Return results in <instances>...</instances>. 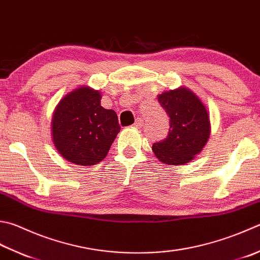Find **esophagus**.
I'll return each mask as SVG.
<instances>
[{
    "label": "esophagus",
    "mask_w": 260,
    "mask_h": 260,
    "mask_svg": "<svg viewBox=\"0 0 260 260\" xmlns=\"http://www.w3.org/2000/svg\"><path fill=\"white\" fill-rule=\"evenodd\" d=\"M143 125H144V120L141 119V117H138V119H137V121L134 123L135 128H141Z\"/></svg>",
    "instance_id": "1"
}]
</instances>
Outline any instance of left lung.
<instances>
[{
	"mask_svg": "<svg viewBox=\"0 0 260 260\" xmlns=\"http://www.w3.org/2000/svg\"><path fill=\"white\" fill-rule=\"evenodd\" d=\"M160 106L170 116L169 135L153 145L161 163L182 165L199 154L210 135L207 109L193 91L185 87L158 95Z\"/></svg>",
	"mask_w": 260,
	"mask_h": 260,
	"instance_id": "left-lung-1",
	"label": "left lung"
}]
</instances>
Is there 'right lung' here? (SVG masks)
I'll list each match as a JSON object with an SVG mask.
<instances>
[{
	"mask_svg": "<svg viewBox=\"0 0 260 260\" xmlns=\"http://www.w3.org/2000/svg\"><path fill=\"white\" fill-rule=\"evenodd\" d=\"M101 99L99 90L80 87L63 97L54 111V146L73 164H99L121 130L116 113L104 109Z\"/></svg>",
	"mask_w": 260,
	"mask_h": 260,
	"instance_id": "1",
	"label": "right lung"
}]
</instances>
